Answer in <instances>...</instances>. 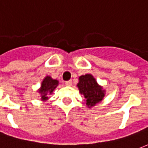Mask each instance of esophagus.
<instances>
[{
  "mask_svg": "<svg viewBox=\"0 0 148 148\" xmlns=\"http://www.w3.org/2000/svg\"><path fill=\"white\" fill-rule=\"evenodd\" d=\"M65 84H66V86H71V84H72V81L71 80L67 81V82H65Z\"/></svg>",
  "mask_w": 148,
  "mask_h": 148,
  "instance_id": "esophagus-1",
  "label": "esophagus"
}]
</instances>
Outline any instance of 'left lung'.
<instances>
[{"label":"left lung","mask_w":148,"mask_h":148,"mask_svg":"<svg viewBox=\"0 0 148 148\" xmlns=\"http://www.w3.org/2000/svg\"><path fill=\"white\" fill-rule=\"evenodd\" d=\"M78 80L77 86L81 94L85 97L86 104L89 108L95 106L102 101L105 97L106 90L98 85L93 75L90 74L82 75Z\"/></svg>","instance_id":"left-lung-1"}]
</instances>
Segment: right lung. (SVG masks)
Instances as JSON below:
<instances>
[{"label":"right lung","mask_w":148,"mask_h":148,"mask_svg":"<svg viewBox=\"0 0 148 148\" xmlns=\"http://www.w3.org/2000/svg\"><path fill=\"white\" fill-rule=\"evenodd\" d=\"M58 81L53 79L51 76H47L44 77L41 83V86L38 90L39 93H40L41 101H46L48 100V94H51L56 87L58 86Z\"/></svg>","instance_id":"1"}]
</instances>
